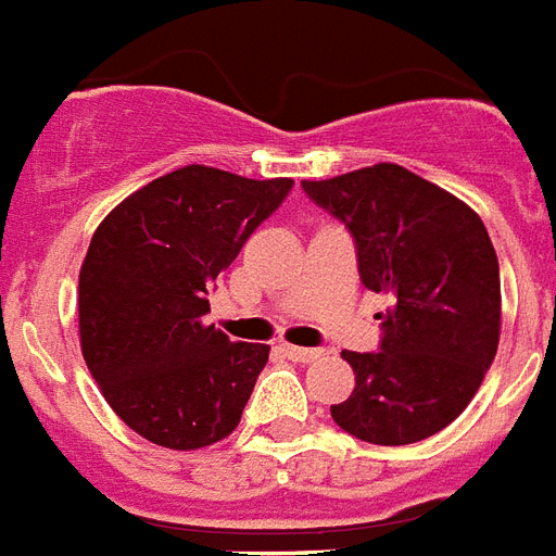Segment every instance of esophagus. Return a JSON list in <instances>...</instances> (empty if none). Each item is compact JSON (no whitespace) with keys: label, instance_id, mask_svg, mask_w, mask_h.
I'll return each instance as SVG.
<instances>
[{"label":"esophagus","instance_id":"1","mask_svg":"<svg viewBox=\"0 0 556 556\" xmlns=\"http://www.w3.org/2000/svg\"><path fill=\"white\" fill-rule=\"evenodd\" d=\"M283 353H287V358H292V362H301V364H309V362H318L324 355V350L318 348H295V344H283Z\"/></svg>","mask_w":556,"mask_h":556}]
</instances>
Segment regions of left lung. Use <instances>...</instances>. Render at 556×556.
I'll return each instance as SVG.
<instances>
[{"label":"left lung","instance_id":"left-lung-1","mask_svg":"<svg viewBox=\"0 0 556 556\" xmlns=\"http://www.w3.org/2000/svg\"><path fill=\"white\" fill-rule=\"evenodd\" d=\"M348 226L367 290L388 295L376 353L344 350L355 388L330 413L372 445H413L459 416L500 344V261L470 206L396 163L301 180Z\"/></svg>","mask_w":556,"mask_h":556}]
</instances>
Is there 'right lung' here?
I'll use <instances>...</instances> for the list:
<instances>
[{"mask_svg": "<svg viewBox=\"0 0 556 556\" xmlns=\"http://www.w3.org/2000/svg\"><path fill=\"white\" fill-rule=\"evenodd\" d=\"M290 192V177L184 166L97 226L79 269L83 358L111 410L154 445L194 451L238 428L269 348L203 321L206 295Z\"/></svg>", "mask_w": 556, "mask_h": 556, "instance_id": "obj_1", "label": "right lung"}]
</instances>
